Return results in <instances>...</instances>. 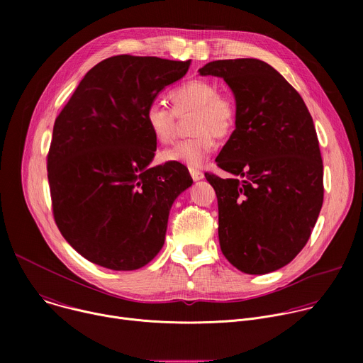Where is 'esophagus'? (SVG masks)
<instances>
[{
  "label": "esophagus",
  "instance_id": "34e87169",
  "mask_svg": "<svg viewBox=\"0 0 363 363\" xmlns=\"http://www.w3.org/2000/svg\"><path fill=\"white\" fill-rule=\"evenodd\" d=\"M189 174H191V178L194 181H199V179L203 178V172H201L198 169H194V168H189Z\"/></svg>",
  "mask_w": 363,
  "mask_h": 363
}]
</instances>
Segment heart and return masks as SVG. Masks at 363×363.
<instances>
[{"instance_id":"heart-1","label":"heart","mask_w":363,"mask_h":363,"mask_svg":"<svg viewBox=\"0 0 363 363\" xmlns=\"http://www.w3.org/2000/svg\"><path fill=\"white\" fill-rule=\"evenodd\" d=\"M169 99L174 111L162 101L153 100L145 111V122L155 139L168 143L175 136L178 118L194 113L191 119L194 135L162 150L161 160L199 168L216 149L217 138H224L234 129L237 119L235 101L230 94L218 91L213 82L199 79L174 89Z\"/></svg>"}]
</instances>
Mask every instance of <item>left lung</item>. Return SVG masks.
<instances>
[{
    "label": "left lung",
    "mask_w": 363,
    "mask_h": 363,
    "mask_svg": "<svg viewBox=\"0 0 363 363\" xmlns=\"http://www.w3.org/2000/svg\"><path fill=\"white\" fill-rule=\"evenodd\" d=\"M234 93L235 129L217 157L233 174H205L218 199V238L247 274L276 272L301 251L323 203V162L313 119L297 90L257 59L217 60L198 70Z\"/></svg>",
    "instance_id": "1"
}]
</instances>
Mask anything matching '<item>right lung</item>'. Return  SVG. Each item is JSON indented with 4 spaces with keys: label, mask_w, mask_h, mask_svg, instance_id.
Returning a JSON list of instances; mask_svg holds the SVG:
<instances>
[{
    "label": "right lung",
    "mask_w": 363,
    "mask_h": 363,
    "mask_svg": "<svg viewBox=\"0 0 363 363\" xmlns=\"http://www.w3.org/2000/svg\"><path fill=\"white\" fill-rule=\"evenodd\" d=\"M191 60L113 56L90 69L56 118L47 155L55 221L89 262L136 270L164 242L175 198L192 185L181 164L149 167L157 139L145 111Z\"/></svg>",
    "instance_id": "obj_1"
}]
</instances>
